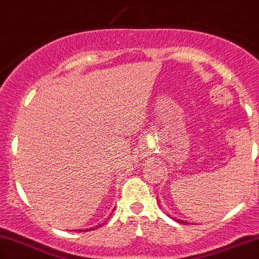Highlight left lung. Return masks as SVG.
<instances>
[{
    "label": "left lung",
    "instance_id": "8db88e82",
    "mask_svg": "<svg viewBox=\"0 0 259 259\" xmlns=\"http://www.w3.org/2000/svg\"><path fill=\"white\" fill-rule=\"evenodd\" d=\"M177 222H178V223H187V222H183V221H180V219H176Z\"/></svg>",
    "mask_w": 259,
    "mask_h": 259
}]
</instances>
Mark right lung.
Listing matches in <instances>:
<instances>
[{"label":"right lung","mask_w":259,"mask_h":259,"mask_svg":"<svg viewBox=\"0 0 259 259\" xmlns=\"http://www.w3.org/2000/svg\"><path fill=\"white\" fill-rule=\"evenodd\" d=\"M99 227H100V226H99ZM95 228H98V227H95ZM94 229V228H93ZM90 231H91V229H90Z\"/></svg>","instance_id":"obj_1"}]
</instances>
